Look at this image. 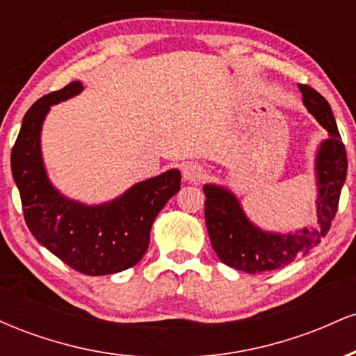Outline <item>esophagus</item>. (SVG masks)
Instances as JSON below:
<instances>
[{"mask_svg":"<svg viewBox=\"0 0 356 356\" xmlns=\"http://www.w3.org/2000/svg\"><path fill=\"white\" fill-rule=\"evenodd\" d=\"M182 175L186 181L195 184L204 177V169L197 162H187V164L182 165Z\"/></svg>","mask_w":356,"mask_h":356,"instance_id":"obj_1","label":"esophagus"}]
</instances>
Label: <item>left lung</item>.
Returning a JSON list of instances; mask_svg holds the SVG:
<instances>
[{
  "mask_svg": "<svg viewBox=\"0 0 356 356\" xmlns=\"http://www.w3.org/2000/svg\"><path fill=\"white\" fill-rule=\"evenodd\" d=\"M300 90L303 93L305 107L330 136L321 142L316 154L318 226L288 234L263 231L246 218L231 191L214 184L204 186V218L212 249L224 264L249 275L284 268L293 263L296 256L312 251L330 231L338 211V201L348 169L345 145L332 107L325 97L308 85H300Z\"/></svg>",
  "mask_w": 356,
  "mask_h": 356,
  "instance_id": "left-lung-1",
  "label": "left lung"
}]
</instances>
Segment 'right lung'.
<instances>
[{
  "label": "right lung",
  "mask_w": 356,
  "mask_h": 356,
  "mask_svg": "<svg viewBox=\"0 0 356 356\" xmlns=\"http://www.w3.org/2000/svg\"><path fill=\"white\" fill-rule=\"evenodd\" d=\"M81 90L80 81H72L31 105L11 150V172L24 220L36 241L75 271L88 276L113 275L136 266L145 254L155 218L181 189V172L167 170L99 206H85L61 195L47 177L40 136L51 105L79 95Z\"/></svg>",
  "instance_id": "right-lung-1"
}]
</instances>
